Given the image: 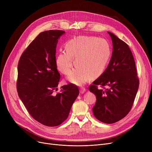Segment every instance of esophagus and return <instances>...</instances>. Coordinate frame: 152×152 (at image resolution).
I'll use <instances>...</instances> for the list:
<instances>
[{
	"label": "esophagus",
	"instance_id": "1",
	"mask_svg": "<svg viewBox=\"0 0 152 152\" xmlns=\"http://www.w3.org/2000/svg\"><path fill=\"white\" fill-rule=\"evenodd\" d=\"M86 91V89L85 88H84V87H81L80 90H79V92H80L81 94H84Z\"/></svg>",
	"mask_w": 152,
	"mask_h": 152
}]
</instances>
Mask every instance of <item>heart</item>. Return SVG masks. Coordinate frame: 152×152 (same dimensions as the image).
<instances>
[{
    "label": "heart",
    "instance_id": "1",
    "mask_svg": "<svg viewBox=\"0 0 152 152\" xmlns=\"http://www.w3.org/2000/svg\"><path fill=\"white\" fill-rule=\"evenodd\" d=\"M66 52H60L56 58V66L63 75H70L74 60L76 69L69 80L81 86L89 79L97 78L105 71L111 57V47L106 39L80 36L68 41Z\"/></svg>",
    "mask_w": 152,
    "mask_h": 152
}]
</instances>
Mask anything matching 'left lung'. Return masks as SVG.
I'll use <instances>...</instances> for the list:
<instances>
[{
    "label": "left lung",
    "instance_id": "obj_1",
    "mask_svg": "<svg viewBox=\"0 0 152 152\" xmlns=\"http://www.w3.org/2000/svg\"><path fill=\"white\" fill-rule=\"evenodd\" d=\"M113 43V52L107 69L89 87V91L96 96L92 108L98 120L107 124L116 123L130 111L139 81L132 52L126 43L108 32ZM100 85L107 88L99 90Z\"/></svg>",
    "mask_w": 152,
    "mask_h": 152
}]
</instances>
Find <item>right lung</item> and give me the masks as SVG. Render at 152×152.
<instances>
[{
  "instance_id": "1",
  "label": "right lung",
  "mask_w": 152,
  "mask_h": 152,
  "mask_svg": "<svg viewBox=\"0 0 152 152\" xmlns=\"http://www.w3.org/2000/svg\"><path fill=\"white\" fill-rule=\"evenodd\" d=\"M65 32H42L28 45L20 58L17 83L18 96L35 120L53 127L67 119L72 105L79 94L73 84L57 91L60 75L56 66V47Z\"/></svg>"
}]
</instances>
